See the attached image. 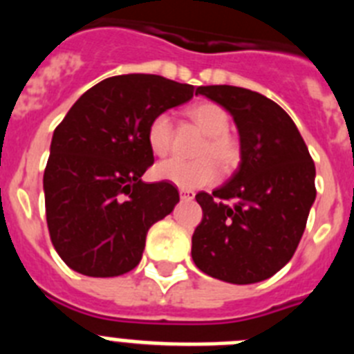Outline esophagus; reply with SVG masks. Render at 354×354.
Listing matches in <instances>:
<instances>
[{
	"instance_id": "esophagus-1",
	"label": "esophagus",
	"mask_w": 354,
	"mask_h": 354,
	"mask_svg": "<svg viewBox=\"0 0 354 354\" xmlns=\"http://www.w3.org/2000/svg\"><path fill=\"white\" fill-rule=\"evenodd\" d=\"M179 195L180 198L187 200V202L195 198V192H193V189H179Z\"/></svg>"
}]
</instances>
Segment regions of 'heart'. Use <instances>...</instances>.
<instances>
[{
	"label": "heart",
	"mask_w": 354,
	"mask_h": 354,
	"mask_svg": "<svg viewBox=\"0 0 354 354\" xmlns=\"http://www.w3.org/2000/svg\"><path fill=\"white\" fill-rule=\"evenodd\" d=\"M187 117L205 133V140L200 143L195 161H184L171 158L158 162L154 177L158 180L171 183L186 189L211 186L220 177L221 162L223 170H232L241 161V145L228 133L230 117L221 106L214 102H198L187 108ZM147 143L156 156H167L174 145V122L168 113L152 117L147 127ZM216 160L218 162H215Z\"/></svg>",
	"instance_id": "1"
}]
</instances>
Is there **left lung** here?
Here are the masks:
<instances>
[{
  "instance_id": "left-lung-1",
  "label": "left lung",
  "mask_w": 354,
  "mask_h": 354,
  "mask_svg": "<svg viewBox=\"0 0 354 354\" xmlns=\"http://www.w3.org/2000/svg\"><path fill=\"white\" fill-rule=\"evenodd\" d=\"M198 93L232 115L241 165L227 184L195 196L204 216L192 237L193 262L223 282H262L298 248L315 200V165L292 118L262 93L228 84Z\"/></svg>"
}]
</instances>
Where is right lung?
<instances>
[{
    "mask_svg": "<svg viewBox=\"0 0 354 354\" xmlns=\"http://www.w3.org/2000/svg\"><path fill=\"white\" fill-rule=\"evenodd\" d=\"M196 93L154 74L113 76L86 90L58 124L44 171L46 220L71 270L106 278L140 264L149 228L179 202L174 184L142 180L154 162L147 127Z\"/></svg>",
    "mask_w": 354,
    "mask_h": 354,
    "instance_id": "obj_1",
    "label": "right lung"
}]
</instances>
